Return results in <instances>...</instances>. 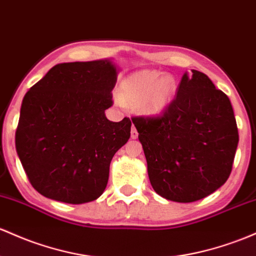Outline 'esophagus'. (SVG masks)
<instances>
[{
    "label": "esophagus",
    "instance_id": "esophagus-1",
    "mask_svg": "<svg viewBox=\"0 0 256 256\" xmlns=\"http://www.w3.org/2000/svg\"><path fill=\"white\" fill-rule=\"evenodd\" d=\"M137 137H138V132H137V130L134 128V126H132V130H131V138L136 140Z\"/></svg>",
    "mask_w": 256,
    "mask_h": 256
}]
</instances>
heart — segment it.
I'll use <instances>...</instances> for the list:
<instances>
[{"label": "heart", "mask_w": 256, "mask_h": 256, "mask_svg": "<svg viewBox=\"0 0 256 256\" xmlns=\"http://www.w3.org/2000/svg\"><path fill=\"white\" fill-rule=\"evenodd\" d=\"M156 70H141L122 81V100L140 103L144 114L158 115L164 113L172 102L176 94V81L171 75H164ZM122 97L116 102L122 104Z\"/></svg>", "instance_id": "1"}]
</instances>
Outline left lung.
I'll return each mask as SVG.
<instances>
[{"mask_svg":"<svg viewBox=\"0 0 256 256\" xmlns=\"http://www.w3.org/2000/svg\"><path fill=\"white\" fill-rule=\"evenodd\" d=\"M153 190L190 203L212 194L228 178L238 128L228 97L198 70L181 78L178 94L156 116H134Z\"/></svg>","mask_w":256,"mask_h":256,"instance_id":"1","label":"left lung"}]
</instances>
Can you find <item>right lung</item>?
Instances as JSON below:
<instances>
[{"mask_svg":"<svg viewBox=\"0 0 256 256\" xmlns=\"http://www.w3.org/2000/svg\"><path fill=\"white\" fill-rule=\"evenodd\" d=\"M116 68L110 60L57 64L24 96L16 150L32 186L69 204L104 192L114 154L130 138L131 122H113Z\"/></svg>","mask_w":256,"mask_h":256,"instance_id":"right-lung-1","label":"right lung"}]
</instances>
